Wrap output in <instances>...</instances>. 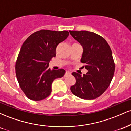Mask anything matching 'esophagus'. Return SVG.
Wrapping results in <instances>:
<instances>
[{
    "label": "esophagus",
    "instance_id": "34e87169",
    "mask_svg": "<svg viewBox=\"0 0 131 131\" xmlns=\"http://www.w3.org/2000/svg\"><path fill=\"white\" fill-rule=\"evenodd\" d=\"M69 75H71V73L69 71H67L66 72L65 74H64V76H69Z\"/></svg>",
    "mask_w": 131,
    "mask_h": 131
}]
</instances>
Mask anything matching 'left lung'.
Masks as SVG:
<instances>
[{
  "label": "left lung",
  "instance_id": "left-lung-1",
  "mask_svg": "<svg viewBox=\"0 0 131 131\" xmlns=\"http://www.w3.org/2000/svg\"><path fill=\"white\" fill-rule=\"evenodd\" d=\"M71 35L83 48L81 61L88 71L81 76L72 73L76 84L70 88L74 95L92 100L99 97L107 89L115 73V63L108 43L104 38L87 31H70Z\"/></svg>",
  "mask_w": 131,
  "mask_h": 131
}]
</instances>
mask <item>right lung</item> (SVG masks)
<instances>
[{
    "label": "right lung",
    "instance_id": "add662e5",
    "mask_svg": "<svg viewBox=\"0 0 131 131\" xmlns=\"http://www.w3.org/2000/svg\"><path fill=\"white\" fill-rule=\"evenodd\" d=\"M68 35L67 31L40 30L23 43L15 70L19 86L28 98L34 101L46 99L52 92L53 81L65 74L63 69L51 70L49 64L55 57L57 46Z\"/></svg>",
    "mask_w": 131,
    "mask_h": 131
}]
</instances>
